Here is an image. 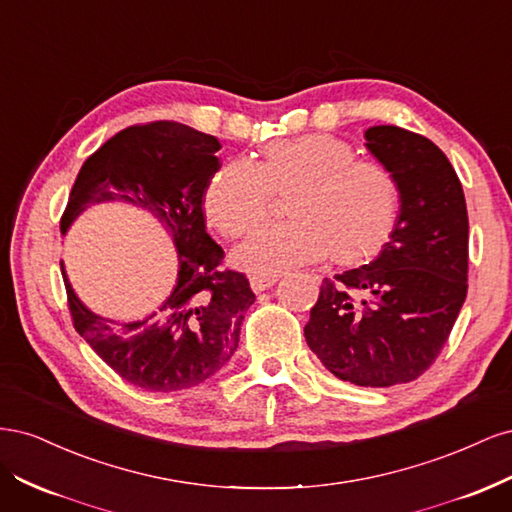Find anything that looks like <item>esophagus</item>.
<instances>
[{"mask_svg": "<svg viewBox=\"0 0 512 512\" xmlns=\"http://www.w3.org/2000/svg\"><path fill=\"white\" fill-rule=\"evenodd\" d=\"M275 282H277L275 275H269V277L254 275V277H250V286H252L254 292H265V290H269Z\"/></svg>", "mask_w": 512, "mask_h": 512, "instance_id": "obj_1", "label": "esophagus"}]
</instances>
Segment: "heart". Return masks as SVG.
I'll use <instances>...</instances> for the list:
<instances>
[{"mask_svg": "<svg viewBox=\"0 0 512 512\" xmlns=\"http://www.w3.org/2000/svg\"><path fill=\"white\" fill-rule=\"evenodd\" d=\"M288 222L256 230L237 247L235 262L269 277L329 250L335 260L374 254L397 213V185L374 160L356 158L350 143L331 134H303L262 147L260 158L230 160L209 177L203 205L224 237L237 239L286 196Z\"/></svg>", "mask_w": 512, "mask_h": 512, "instance_id": "heart-1", "label": "heart"}]
</instances>
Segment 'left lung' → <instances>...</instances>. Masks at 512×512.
I'll return each instance as SVG.
<instances>
[{"instance_id":"8db88e82","label":"left lung","mask_w":512,"mask_h":512,"mask_svg":"<svg viewBox=\"0 0 512 512\" xmlns=\"http://www.w3.org/2000/svg\"><path fill=\"white\" fill-rule=\"evenodd\" d=\"M399 190L382 252L324 280L305 324L307 346L339 380L393 386L438 359L468 294V209L461 181L429 138L397 126L365 132Z\"/></svg>"}]
</instances>
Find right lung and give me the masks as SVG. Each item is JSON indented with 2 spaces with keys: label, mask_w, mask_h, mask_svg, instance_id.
Returning a JSON list of instances; mask_svg holds the SVG:
<instances>
[{
  "label": "right lung",
  "mask_w": 512,
  "mask_h": 512,
  "mask_svg": "<svg viewBox=\"0 0 512 512\" xmlns=\"http://www.w3.org/2000/svg\"><path fill=\"white\" fill-rule=\"evenodd\" d=\"M220 147L215 136L177 121L130 126L85 160L61 215L66 232L89 205L123 200L149 209L173 235L177 286L145 320L117 322L89 312L61 267L74 329L115 374L149 393L190 389L222 369L256 301L243 273L222 269L224 250L205 224L203 196L220 168Z\"/></svg>",
  "instance_id": "add662e5"
}]
</instances>
